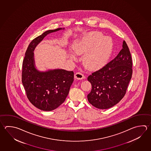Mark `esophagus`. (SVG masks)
Masks as SVG:
<instances>
[{"label":"esophagus","instance_id":"obj_1","mask_svg":"<svg viewBox=\"0 0 151 151\" xmlns=\"http://www.w3.org/2000/svg\"><path fill=\"white\" fill-rule=\"evenodd\" d=\"M74 77L77 80H82V79H84V78H86L85 76L82 73H81L80 72H77L76 74H75Z\"/></svg>","mask_w":151,"mask_h":151}]
</instances>
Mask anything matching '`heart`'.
I'll return each instance as SVG.
<instances>
[{
	"label": "heart",
	"instance_id": "b5f03b06",
	"mask_svg": "<svg viewBox=\"0 0 151 151\" xmlns=\"http://www.w3.org/2000/svg\"><path fill=\"white\" fill-rule=\"evenodd\" d=\"M113 45L109 37L103 38L100 32H93L76 43L74 50L78 55L85 54L83 63L86 68L95 70L105 63L112 51Z\"/></svg>",
	"mask_w": 151,
	"mask_h": 151
}]
</instances>
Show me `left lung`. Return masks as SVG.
<instances>
[{
	"label": "left lung",
	"instance_id": "obj_1",
	"mask_svg": "<svg viewBox=\"0 0 151 151\" xmlns=\"http://www.w3.org/2000/svg\"><path fill=\"white\" fill-rule=\"evenodd\" d=\"M123 48L114 59L88 77L92 90L88 102L96 108H111L124 96L132 74L131 53L125 41Z\"/></svg>",
	"mask_w": 151,
	"mask_h": 151
}]
</instances>
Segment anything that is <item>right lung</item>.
<instances>
[{
    "label": "right lung",
    "instance_id": "1",
    "mask_svg": "<svg viewBox=\"0 0 151 151\" xmlns=\"http://www.w3.org/2000/svg\"><path fill=\"white\" fill-rule=\"evenodd\" d=\"M61 28L50 30L35 38L29 44L22 63V82L30 102L44 111L58 108L65 101L74 81V72L55 69L40 72L34 67L35 47L47 35Z\"/></svg>",
    "mask_w": 151,
    "mask_h": 151
}]
</instances>
